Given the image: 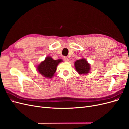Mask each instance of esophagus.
<instances>
[{
  "label": "esophagus",
  "instance_id": "obj_1",
  "mask_svg": "<svg viewBox=\"0 0 129 129\" xmlns=\"http://www.w3.org/2000/svg\"><path fill=\"white\" fill-rule=\"evenodd\" d=\"M63 60H64V61L65 62H67V61H68V58L67 57L64 56V57H63Z\"/></svg>",
  "mask_w": 129,
  "mask_h": 129
}]
</instances>
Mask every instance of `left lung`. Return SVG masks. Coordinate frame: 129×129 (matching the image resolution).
Returning <instances> with one entry per match:
<instances>
[{"label": "left lung", "mask_w": 129, "mask_h": 129, "mask_svg": "<svg viewBox=\"0 0 129 129\" xmlns=\"http://www.w3.org/2000/svg\"><path fill=\"white\" fill-rule=\"evenodd\" d=\"M74 65H75L76 71L81 75V74H87L90 69V64L84 58H82V59L76 61Z\"/></svg>", "instance_id": "obj_1"}]
</instances>
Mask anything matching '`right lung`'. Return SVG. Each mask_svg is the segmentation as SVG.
<instances>
[{
    "label": "right lung",
    "mask_w": 129,
    "mask_h": 129,
    "mask_svg": "<svg viewBox=\"0 0 129 129\" xmlns=\"http://www.w3.org/2000/svg\"><path fill=\"white\" fill-rule=\"evenodd\" d=\"M61 62H62L61 59L54 60L51 57L47 56L37 66V70L42 76L50 79L54 76L57 65Z\"/></svg>",
    "instance_id": "right-lung-1"
}]
</instances>
